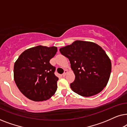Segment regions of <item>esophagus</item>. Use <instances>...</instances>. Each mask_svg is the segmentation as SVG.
Instances as JSON below:
<instances>
[{"label": "esophagus", "mask_w": 127, "mask_h": 127, "mask_svg": "<svg viewBox=\"0 0 127 127\" xmlns=\"http://www.w3.org/2000/svg\"><path fill=\"white\" fill-rule=\"evenodd\" d=\"M67 70H65V71H64V73H63V74H62V76H63V77H65V76L66 75V74L67 73Z\"/></svg>", "instance_id": "34e87169"}]
</instances>
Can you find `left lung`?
Wrapping results in <instances>:
<instances>
[{
    "mask_svg": "<svg viewBox=\"0 0 127 127\" xmlns=\"http://www.w3.org/2000/svg\"><path fill=\"white\" fill-rule=\"evenodd\" d=\"M69 59L75 79L70 84L74 93L89 97L99 93L110 78L112 64L100 46L90 41L76 40L60 49Z\"/></svg>",
    "mask_w": 127,
    "mask_h": 127,
    "instance_id": "left-lung-1",
    "label": "left lung"
}]
</instances>
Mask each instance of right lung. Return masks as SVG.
<instances>
[{
    "instance_id": "1",
    "label": "right lung",
    "mask_w": 127,
    "mask_h": 127,
    "mask_svg": "<svg viewBox=\"0 0 127 127\" xmlns=\"http://www.w3.org/2000/svg\"><path fill=\"white\" fill-rule=\"evenodd\" d=\"M56 47L37 46L24 51L15 61L14 79L22 94L33 101L50 99L57 89L55 67L50 63Z\"/></svg>"
}]
</instances>
